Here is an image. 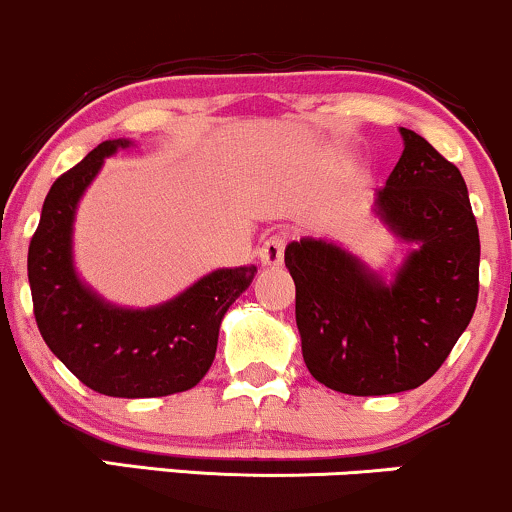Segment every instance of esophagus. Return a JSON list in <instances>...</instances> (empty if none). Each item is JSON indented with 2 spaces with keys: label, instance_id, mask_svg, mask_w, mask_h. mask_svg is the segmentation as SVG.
Instances as JSON below:
<instances>
[{
  "label": "esophagus",
  "instance_id": "obj_1",
  "mask_svg": "<svg viewBox=\"0 0 512 512\" xmlns=\"http://www.w3.org/2000/svg\"><path fill=\"white\" fill-rule=\"evenodd\" d=\"M285 244H287V237L280 232H275V234H271V237L263 239L261 249H258L261 263H266V266H280V263H283V256H285Z\"/></svg>",
  "mask_w": 512,
  "mask_h": 512
}]
</instances>
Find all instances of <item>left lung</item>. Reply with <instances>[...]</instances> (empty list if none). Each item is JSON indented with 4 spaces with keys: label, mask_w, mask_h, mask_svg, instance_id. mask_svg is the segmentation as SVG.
<instances>
[{
    "label": "left lung",
    "mask_w": 512,
    "mask_h": 512,
    "mask_svg": "<svg viewBox=\"0 0 512 512\" xmlns=\"http://www.w3.org/2000/svg\"><path fill=\"white\" fill-rule=\"evenodd\" d=\"M377 193V212L418 246L392 285L338 246L292 241L295 319L314 380L353 396L406 392L428 382L474 317L479 300V227L467 183L413 130Z\"/></svg>",
    "instance_id": "1"
}]
</instances>
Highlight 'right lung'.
<instances>
[{"mask_svg":"<svg viewBox=\"0 0 512 512\" xmlns=\"http://www.w3.org/2000/svg\"><path fill=\"white\" fill-rule=\"evenodd\" d=\"M108 140L57 179L28 244V283L43 341L94 392L145 399L186 392L215 360L220 321L251 285L256 266L205 275L154 309H118L79 283L72 268V220L103 159L128 147Z\"/></svg>","mask_w":512,"mask_h":512,"instance_id":"1","label":"right lung"}]
</instances>
